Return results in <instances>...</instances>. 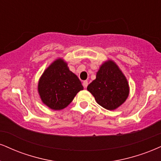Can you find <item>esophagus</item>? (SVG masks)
<instances>
[{
	"label": "esophagus",
	"instance_id": "esophagus-1",
	"mask_svg": "<svg viewBox=\"0 0 161 161\" xmlns=\"http://www.w3.org/2000/svg\"><path fill=\"white\" fill-rule=\"evenodd\" d=\"M88 81H84V82H82V85H83V86H84V88H87V86H88Z\"/></svg>",
	"mask_w": 161,
	"mask_h": 161
}]
</instances>
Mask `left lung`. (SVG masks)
Listing matches in <instances>:
<instances>
[{"instance_id":"obj_1","label":"left lung","mask_w":161,"mask_h":161,"mask_svg":"<svg viewBox=\"0 0 161 161\" xmlns=\"http://www.w3.org/2000/svg\"><path fill=\"white\" fill-rule=\"evenodd\" d=\"M87 89L94 97L97 103L108 110L119 107L129 95L127 79L114 61L109 60L100 66L96 79Z\"/></svg>"}]
</instances>
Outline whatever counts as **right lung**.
<instances>
[{"label": "right lung", "mask_w": 161, "mask_h": 161, "mask_svg": "<svg viewBox=\"0 0 161 161\" xmlns=\"http://www.w3.org/2000/svg\"><path fill=\"white\" fill-rule=\"evenodd\" d=\"M81 90L83 86L80 80L61 58L55 60L44 71L38 83L42 103L54 110L67 107Z\"/></svg>", "instance_id": "right-lung-1"}]
</instances>
